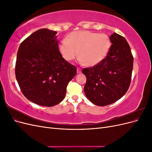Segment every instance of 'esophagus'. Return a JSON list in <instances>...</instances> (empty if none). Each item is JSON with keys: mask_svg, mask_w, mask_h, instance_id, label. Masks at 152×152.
I'll return each mask as SVG.
<instances>
[{"mask_svg": "<svg viewBox=\"0 0 152 152\" xmlns=\"http://www.w3.org/2000/svg\"><path fill=\"white\" fill-rule=\"evenodd\" d=\"M77 73H81V69L79 67L77 68Z\"/></svg>", "mask_w": 152, "mask_h": 152, "instance_id": "34e87169", "label": "esophagus"}]
</instances>
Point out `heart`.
Here are the masks:
<instances>
[{
	"mask_svg": "<svg viewBox=\"0 0 152 152\" xmlns=\"http://www.w3.org/2000/svg\"><path fill=\"white\" fill-rule=\"evenodd\" d=\"M111 47L108 36L104 34L81 30L73 31L59 45L63 58L70 61L79 54V61L88 66L97 65L106 58Z\"/></svg>",
	"mask_w": 152,
	"mask_h": 152,
	"instance_id": "heart-1",
	"label": "heart"
}]
</instances>
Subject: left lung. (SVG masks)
Listing matches in <instances>:
<instances>
[{
  "instance_id": "8db88e82",
  "label": "left lung",
  "mask_w": 152,
  "mask_h": 152,
  "mask_svg": "<svg viewBox=\"0 0 152 152\" xmlns=\"http://www.w3.org/2000/svg\"><path fill=\"white\" fill-rule=\"evenodd\" d=\"M112 45L106 58L97 65L86 68L84 93L93 104L103 107L113 103L126 93L129 87L133 56L126 39L116 33L110 37Z\"/></svg>"
}]
</instances>
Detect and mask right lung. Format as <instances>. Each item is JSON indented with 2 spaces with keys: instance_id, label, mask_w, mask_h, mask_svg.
I'll return each instance as SVG.
<instances>
[{
  "instance_id": "right-lung-1",
  "label": "right lung",
  "mask_w": 152,
  "mask_h": 152,
  "mask_svg": "<svg viewBox=\"0 0 152 152\" xmlns=\"http://www.w3.org/2000/svg\"><path fill=\"white\" fill-rule=\"evenodd\" d=\"M57 31L47 28L34 32L20 44L15 74L22 93L37 104L53 107L65 98L76 67L62 57Z\"/></svg>"
}]
</instances>
